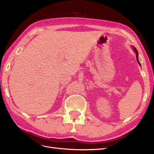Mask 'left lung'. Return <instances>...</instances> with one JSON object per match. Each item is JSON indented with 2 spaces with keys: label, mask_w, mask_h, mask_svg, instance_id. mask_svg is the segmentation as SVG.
Returning a JSON list of instances; mask_svg holds the SVG:
<instances>
[{
  "label": "left lung",
  "mask_w": 154,
  "mask_h": 154,
  "mask_svg": "<svg viewBox=\"0 0 154 154\" xmlns=\"http://www.w3.org/2000/svg\"><path fill=\"white\" fill-rule=\"evenodd\" d=\"M134 51H135V52H136V59H137V62L139 63V65H141L140 63H139V60H138V52H137V49H136V48H134Z\"/></svg>",
  "instance_id": "1"
}]
</instances>
